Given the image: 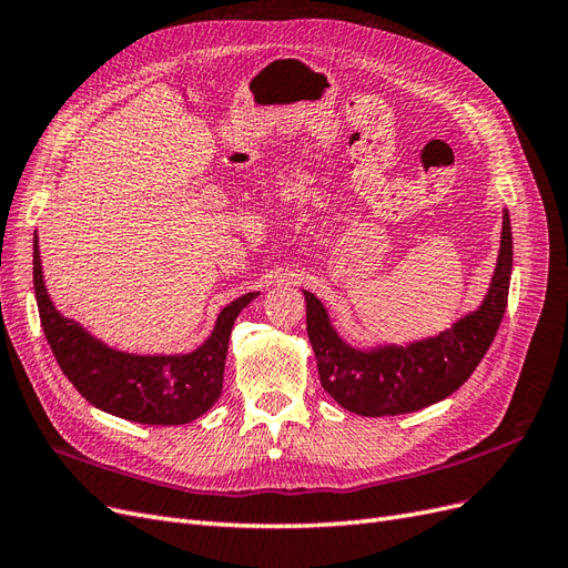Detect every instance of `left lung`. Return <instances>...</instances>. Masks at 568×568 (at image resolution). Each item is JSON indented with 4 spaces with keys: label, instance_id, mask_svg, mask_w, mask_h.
<instances>
[{
    "label": "left lung",
    "instance_id": "left-lung-1",
    "mask_svg": "<svg viewBox=\"0 0 568 568\" xmlns=\"http://www.w3.org/2000/svg\"><path fill=\"white\" fill-rule=\"evenodd\" d=\"M503 242L488 296L438 336L357 351L343 341L324 305L305 291L307 338L313 343L322 388L348 412L363 417L405 415L448 398L484 359L503 322L511 277V225L503 217Z\"/></svg>",
    "mask_w": 568,
    "mask_h": 568
}]
</instances>
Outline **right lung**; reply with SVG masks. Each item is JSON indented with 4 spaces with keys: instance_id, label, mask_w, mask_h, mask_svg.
Returning a JSON list of instances; mask_svg holds the SVG:
<instances>
[{
    "instance_id": "right-lung-1",
    "label": "right lung",
    "mask_w": 568,
    "mask_h": 568,
    "mask_svg": "<svg viewBox=\"0 0 568 568\" xmlns=\"http://www.w3.org/2000/svg\"><path fill=\"white\" fill-rule=\"evenodd\" d=\"M32 282L51 353L82 398L120 419L165 426L201 417L220 398L234 320L257 296L253 291L222 307L213 334L194 353L130 355L109 348L57 311L42 280L38 234L32 239Z\"/></svg>"
}]
</instances>
